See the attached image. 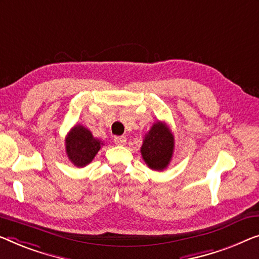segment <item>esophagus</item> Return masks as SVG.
I'll return each mask as SVG.
<instances>
[{
  "instance_id": "obj_1",
  "label": "esophagus",
  "mask_w": 259,
  "mask_h": 259,
  "mask_svg": "<svg viewBox=\"0 0 259 259\" xmlns=\"http://www.w3.org/2000/svg\"><path fill=\"white\" fill-rule=\"evenodd\" d=\"M114 142L117 145H124L126 143V138L124 136H116L114 138Z\"/></svg>"
}]
</instances>
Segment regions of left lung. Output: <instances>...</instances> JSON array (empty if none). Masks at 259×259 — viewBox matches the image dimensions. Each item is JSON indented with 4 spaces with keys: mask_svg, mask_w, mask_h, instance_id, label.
<instances>
[{
    "mask_svg": "<svg viewBox=\"0 0 259 259\" xmlns=\"http://www.w3.org/2000/svg\"><path fill=\"white\" fill-rule=\"evenodd\" d=\"M173 136L163 123L153 124L141 149L143 159L150 168L163 169L167 166L173 152Z\"/></svg>",
    "mask_w": 259,
    "mask_h": 259,
    "instance_id": "8db88e82",
    "label": "left lung"
}]
</instances>
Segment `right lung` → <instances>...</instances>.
<instances>
[{"instance_id":"add662e5","label":"right lung","mask_w":259,"mask_h":259,"mask_svg":"<svg viewBox=\"0 0 259 259\" xmlns=\"http://www.w3.org/2000/svg\"><path fill=\"white\" fill-rule=\"evenodd\" d=\"M101 141L95 140L90 130L76 125L66 138V152L76 166H86L101 148Z\"/></svg>"}]
</instances>
